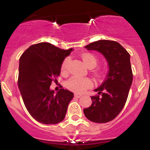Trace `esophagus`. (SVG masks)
<instances>
[{"label":"esophagus","instance_id":"esophagus-1","mask_svg":"<svg viewBox=\"0 0 150 150\" xmlns=\"http://www.w3.org/2000/svg\"><path fill=\"white\" fill-rule=\"evenodd\" d=\"M74 97H75V98H80L82 97V94H77V93H75V94H74Z\"/></svg>","mask_w":150,"mask_h":150}]
</instances>
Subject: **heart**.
Segmentation results:
<instances>
[{
	"mask_svg": "<svg viewBox=\"0 0 150 150\" xmlns=\"http://www.w3.org/2000/svg\"><path fill=\"white\" fill-rule=\"evenodd\" d=\"M82 62L88 68H93L96 66L98 62V58L96 55L92 53H84L82 56ZM68 63H69V58H67L63 61L61 65V73L63 74L67 73V68H68ZM92 82L89 78H80L77 77H72L67 81L66 86L70 90L73 92L82 93L87 89L92 87Z\"/></svg>",
	"mask_w": 150,
	"mask_h": 150,
	"instance_id": "b5f03b06",
	"label": "heart"
}]
</instances>
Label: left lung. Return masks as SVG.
<instances>
[{
  "instance_id": "8db88e82",
  "label": "left lung",
  "mask_w": 150,
  "mask_h": 150,
  "mask_svg": "<svg viewBox=\"0 0 150 150\" xmlns=\"http://www.w3.org/2000/svg\"><path fill=\"white\" fill-rule=\"evenodd\" d=\"M85 47L104 56L108 71L103 83L94 89L99 95L91 97L92 104L84 109V113L87 119L94 123H107L119 114L126 102L132 82L130 56L114 41L99 40Z\"/></svg>"
}]
</instances>
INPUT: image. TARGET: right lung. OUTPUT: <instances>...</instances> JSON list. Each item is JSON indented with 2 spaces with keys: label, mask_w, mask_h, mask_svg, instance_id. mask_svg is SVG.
Masks as SVG:
<instances>
[{
  "label": "right lung",
  "mask_w": 150,
  "mask_h": 150,
  "mask_svg": "<svg viewBox=\"0 0 150 150\" xmlns=\"http://www.w3.org/2000/svg\"><path fill=\"white\" fill-rule=\"evenodd\" d=\"M73 51L42 42L30 46L20 58L19 89L28 112L39 123L57 124L64 119L73 93L61 89L55 95L50 86Z\"/></svg>",
  "instance_id": "obj_1"
}]
</instances>
